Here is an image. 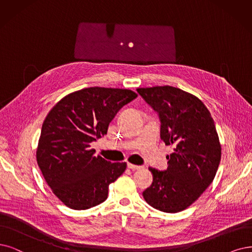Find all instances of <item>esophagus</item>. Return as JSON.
Segmentation results:
<instances>
[{
    "label": "esophagus",
    "mask_w": 252,
    "mask_h": 252,
    "mask_svg": "<svg viewBox=\"0 0 252 252\" xmlns=\"http://www.w3.org/2000/svg\"><path fill=\"white\" fill-rule=\"evenodd\" d=\"M127 168L132 169V170H139V169H141L142 167H141V166L134 165V164H131V163H127Z\"/></svg>",
    "instance_id": "esophagus-1"
}]
</instances>
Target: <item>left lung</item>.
Returning a JSON list of instances; mask_svg holds the SVG:
<instances>
[{
    "mask_svg": "<svg viewBox=\"0 0 252 252\" xmlns=\"http://www.w3.org/2000/svg\"><path fill=\"white\" fill-rule=\"evenodd\" d=\"M137 92L159 116L160 136L173 145L168 167H150L153 183L143 191L145 201L165 213H178L196 200L215 178L221 145L215 124L203 102L172 86L138 88Z\"/></svg>",
    "mask_w": 252,
    "mask_h": 252,
    "instance_id": "1",
    "label": "left lung"
}]
</instances>
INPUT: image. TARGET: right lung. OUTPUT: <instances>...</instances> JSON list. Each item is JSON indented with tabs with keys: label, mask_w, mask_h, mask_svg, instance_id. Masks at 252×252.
<instances>
[{
	"label": "right lung",
	"mask_w": 252,
	"mask_h": 252,
	"mask_svg": "<svg viewBox=\"0 0 252 252\" xmlns=\"http://www.w3.org/2000/svg\"><path fill=\"white\" fill-rule=\"evenodd\" d=\"M136 97L127 89L85 88L63 97L45 117L37 163L65 206L87 210L107 199L109 185L125 172L126 163L95 157L90 143L106 135L117 112Z\"/></svg>",
	"instance_id": "right-lung-1"
}]
</instances>
